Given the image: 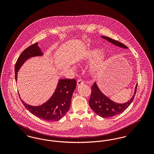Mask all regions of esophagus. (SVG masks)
<instances>
[{
  "instance_id": "obj_1",
  "label": "esophagus",
  "mask_w": 154,
  "mask_h": 154,
  "mask_svg": "<svg viewBox=\"0 0 154 154\" xmlns=\"http://www.w3.org/2000/svg\"><path fill=\"white\" fill-rule=\"evenodd\" d=\"M84 84V81L82 80H79L77 81V85H81Z\"/></svg>"
}]
</instances>
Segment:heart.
Masks as SVG:
<instances>
[{
	"instance_id": "b5f03b06",
	"label": "heart",
	"mask_w": 154,
	"mask_h": 154,
	"mask_svg": "<svg viewBox=\"0 0 154 154\" xmlns=\"http://www.w3.org/2000/svg\"><path fill=\"white\" fill-rule=\"evenodd\" d=\"M102 53V52L99 50H94L88 51L85 54V55L84 56L83 58L81 59V60H84V61L92 60L95 58H97L100 55H101ZM103 63H104V60L102 58H99L98 60L94 62L91 66L90 67L91 71L93 73H97L98 71H99L101 69Z\"/></svg>"
}]
</instances>
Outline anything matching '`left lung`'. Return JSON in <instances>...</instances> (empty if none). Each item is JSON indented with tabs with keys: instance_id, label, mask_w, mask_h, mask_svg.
<instances>
[{
	"instance_id": "obj_1",
	"label": "left lung",
	"mask_w": 154,
	"mask_h": 154,
	"mask_svg": "<svg viewBox=\"0 0 154 154\" xmlns=\"http://www.w3.org/2000/svg\"><path fill=\"white\" fill-rule=\"evenodd\" d=\"M102 37L117 46L128 48L124 44L109 37L102 36ZM137 87V84L135 88L134 95L131 100L125 103L119 104L112 102L109 98L104 95L95 82L91 87V94L89 100V106L96 114L102 117L110 118L116 116L124 111L132 103L136 93Z\"/></svg>"
}]
</instances>
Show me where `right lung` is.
<instances>
[{
    "instance_id": "1",
    "label": "right lung",
    "mask_w": 154,
    "mask_h": 154,
    "mask_svg": "<svg viewBox=\"0 0 154 154\" xmlns=\"http://www.w3.org/2000/svg\"><path fill=\"white\" fill-rule=\"evenodd\" d=\"M43 53L37 45L32 44L23 51L15 65V78L17 81V72L24 62L28 59L41 56ZM77 85L75 79H62L59 81L57 87L51 97L39 106H32L21 100L25 107L37 117L45 121H58L66 114L70 109L72 95Z\"/></svg>"
}]
</instances>
